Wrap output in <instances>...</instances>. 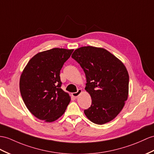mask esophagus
<instances>
[{
    "instance_id": "1",
    "label": "esophagus",
    "mask_w": 154,
    "mask_h": 154,
    "mask_svg": "<svg viewBox=\"0 0 154 154\" xmlns=\"http://www.w3.org/2000/svg\"><path fill=\"white\" fill-rule=\"evenodd\" d=\"M82 92V90L81 89H79L78 90L77 92H75V93H72V96L74 97H75V98H77V97L80 95V93Z\"/></svg>"
}]
</instances>
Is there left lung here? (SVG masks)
I'll use <instances>...</instances> for the list:
<instances>
[{
  "label": "left lung",
  "instance_id": "8db88e82",
  "mask_svg": "<svg viewBox=\"0 0 154 154\" xmlns=\"http://www.w3.org/2000/svg\"><path fill=\"white\" fill-rule=\"evenodd\" d=\"M72 57L84 70L85 89L91 105L84 110L90 121L103 125L114 119L125 105L129 93V74L123 63L104 48L84 46Z\"/></svg>",
  "mask_w": 154,
  "mask_h": 154
}]
</instances>
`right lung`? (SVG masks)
Masks as SVG:
<instances>
[{
    "label": "right lung",
    "instance_id": "right-lung-1",
    "mask_svg": "<svg viewBox=\"0 0 154 154\" xmlns=\"http://www.w3.org/2000/svg\"><path fill=\"white\" fill-rule=\"evenodd\" d=\"M74 50L53 48L36 54L23 70L20 93L31 113L46 122L55 121L65 113L70 101L61 88L60 70Z\"/></svg>",
    "mask_w": 154,
    "mask_h": 154
}]
</instances>
